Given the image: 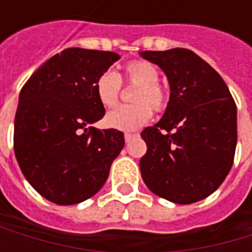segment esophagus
Masks as SVG:
<instances>
[{
    "label": "esophagus",
    "instance_id": "esophagus-1",
    "mask_svg": "<svg viewBox=\"0 0 252 252\" xmlns=\"http://www.w3.org/2000/svg\"><path fill=\"white\" fill-rule=\"evenodd\" d=\"M134 136H136L134 133H129V131H126V133H125V140L130 141L131 137H134Z\"/></svg>",
    "mask_w": 252,
    "mask_h": 252
}]
</instances>
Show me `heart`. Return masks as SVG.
Returning a JSON list of instances; mask_svg holds the SVG:
<instances>
[{"label": "heart", "instance_id": "heart-1", "mask_svg": "<svg viewBox=\"0 0 252 252\" xmlns=\"http://www.w3.org/2000/svg\"><path fill=\"white\" fill-rule=\"evenodd\" d=\"M158 78L160 73L157 67L147 60L127 63L119 77L111 71L102 73L94 84V92L98 102L106 109H112L119 103L122 84L136 88L130 96L133 105L109 112L105 123L118 130H136L150 121L153 111H165L169 92L158 83Z\"/></svg>", "mask_w": 252, "mask_h": 252}]
</instances>
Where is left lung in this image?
I'll return each mask as SVG.
<instances>
[{"mask_svg": "<svg viewBox=\"0 0 252 252\" xmlns=\"http://www.w3.org/2000/svg\"><path fill=\"white\" fill-rule=\"evenodd\" d=\"M169 83L164 116L141 131L147 151L141 177L157 196L189 205L221 185L237 144L236 102L223 78L188 49L141 52Z\"/></svg>", "mask_w": 252, "mask_h": 252, "instance_id": "obj_1", "label": "left lung"}]
</instances>
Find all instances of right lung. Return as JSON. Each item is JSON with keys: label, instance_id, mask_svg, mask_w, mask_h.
Returning <instances> with one entry per match:
<instances>
[{"label": "right lung", "instance_id": "right-lung-1", "mask_svg": "<svg viewBox=\"0 0 252 252\" xmlns=\"http://www.w3.org/2000/svg\"><path fill=\"white\" fill-rule=\"evenodd\" d=\"M116 60L119 54L113 52L65 49L42 64L21 90L15 157L28 182L56 205L94 196L125 146L122 131L90 126L105 115L94 84Z\"/></svg>", "mask_w": 252, "mask_h": 252}]
</instances>
